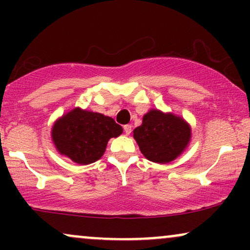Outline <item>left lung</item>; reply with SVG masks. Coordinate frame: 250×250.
<instances>
[{"mask_svg": "<svg viewBox=\"0 0 250 250\" xmlns=\"http://www.w3.org/2000/svg\"><path fill=\"white\" fill-rule=\"evenodd\" d=\"M122 130L111 117L76 108L54 125L51 136L60 153L80 165H89L101 159L109 139Z\"/></svg>", "mask_w": 250, "mask_h": 250, "instance_id": "8db88e82", "label": "left lung"}]
</instances>
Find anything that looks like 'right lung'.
Wrapping results in <instances>:
<instances>
[{"label":"right lung","instance_id":"obj_1","mask_svg":"<svg viewBox=\"0 0 250 250\" xmlns=\"http://www.w3.org/2000/svg\"><path fill=\"white\" fill-rule=\"evenodd\" d=\"M134 139L149 161L166 163L185 150L190 140V129L180 117L150 110L134 130Z\"/></svg>","mask_w":250,"mask_h":250}]
</instances>
